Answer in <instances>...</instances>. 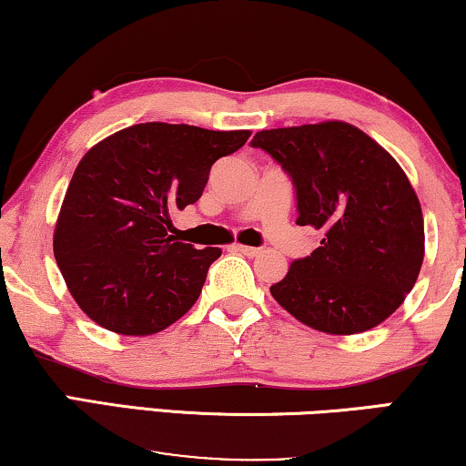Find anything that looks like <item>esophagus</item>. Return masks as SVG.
<instances>
[{"mask_svg":"<svg viewBox=\"0 0 466 466\" xmlns=\"http://www.w3.org/2000/svg\"><path fill=\"white\" fill-rule=\"evenodd\" d=\"M234 251L247 255V258H255V255L261 253V248H258V247H247V245H234Z\"/></svg>","mask_w":466,"mask_h":466,"instance_id":"obj_1","label":"esophagus"}]
</instances>
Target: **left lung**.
<instances>
[{
  "mask_svg": "<svg viewBox=\"0 0 466 466\" xmlns=\"http://www.w3.org/2000/svg\"><path fill=\"white\" fill-rule=\"evenodd\" d=\"M251 146L291 175L296 224L323 236L270 287L272 298L299 323L331 336L363 333L389 319L424 259L420 200L399 162L342 120L259 130Z\"/></svg>",
  "mask_w": 466,
  "mask_h": 466,
  "instance_id": "1",
  "label": "left lung"
}]
</instances>
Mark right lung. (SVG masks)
Here are the masks:
<instances>
[{"label": "right lung", "mask_w": 466, "mask_h": 466, "mask_svg": "<svg viewBox=\"0 0 466 466\" xmlns=\"http://www.w3.org/2000/svg\"><path fill=\"white\" fill-rule=\"evenodd\" d=\"M251 130L146 122L84 154L52 236L76 304L105 329L152 336L198 299L221 248L181 242L173 215L202 196L208 170Z\"/></svg>", "instance_id": "obj_1"}]
</instances>
